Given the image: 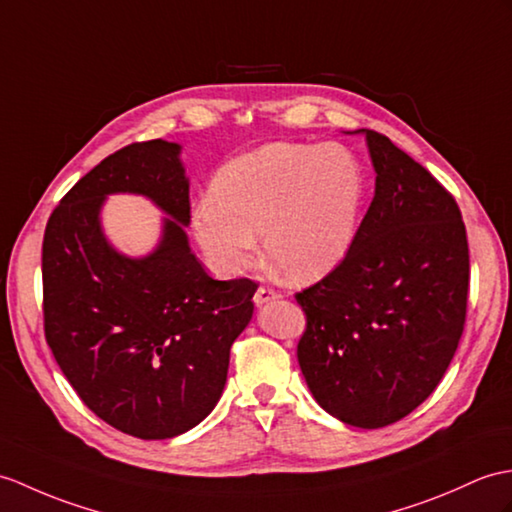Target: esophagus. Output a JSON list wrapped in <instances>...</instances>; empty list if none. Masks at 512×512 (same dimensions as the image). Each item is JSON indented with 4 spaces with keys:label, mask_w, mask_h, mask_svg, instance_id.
<instances>
[{
    "label": "esophagus",
    "mask_w": 512,
    "mask_h": 512,
    "mask_svg": "<svg viewBox=\"0 0 512 512\" xmlns=\"http://www.w3.org/2000/svg\"><path fill=\"white\" fill-rule=\"evenodd\" d=\"M275 299H277V292L272 290V288H268V285H259L257 292H255V296H253L255 305H264V303H268V301H275Z\"/></svg>",
    "instance_id": "34e87169"
}]
</instances>
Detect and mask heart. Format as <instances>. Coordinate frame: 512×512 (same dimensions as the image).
<instances>
[{"label": "heart", "instance_id": "heart-1", "mask_svg": "<svg viewBox=\"0 0 512 512\" xmlns=\"http://www.w3.org/2000/svg\"><path fill=\"white\" fill-rule=\"evenodd\" d=\"M362 198L364 170L349 148L277 141L222 165L192 227L220 272L251 266L264 233L270 264L285 279L310 283L347 257Z\"/></svg>", "mask_w": 512, "mask_h": 512}]
</instances>
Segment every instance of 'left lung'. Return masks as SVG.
<instances>
[{"mask_svg": "<svg viewBox=\"0 0 512 512\" xmlns=\"http://www.w3.org/2000/svg\"><path fill=\"white\" fill-rule=\"evenodd\" d=\"M375 196L347 257L296 292V347L318 406L377 430L421 406L465 329L469 244L458 202L392 141L364 130Z\"/></svg>", "mask_w": 512, "mask_h": 512, "instance_id": "1", "label": "left lung"}]
</instances>
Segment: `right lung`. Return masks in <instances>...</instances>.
<instances>
[{
  "instance_id": "obj_1",
  "label": "right lung",
  "mask_w": 512,
  "mask_h": 512,
  "mask_svg": "<svg viewBox=\"0 0 512 512\" xmlns=\"http://www.w3.org/2000/svg\"><path fill=\"white\" fill-rule=\"evenodd\" d=\"M170 141L109 154L58 202L43 235V329L82 403L124 434L161 441L216 408L229 353L253 316L251 279L216 281L189 251V181ZM148 195L171 216L158 251L130 260L105 242L109 193Z\"/></svg>"
}]
</instances>
